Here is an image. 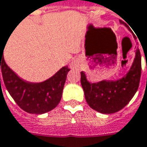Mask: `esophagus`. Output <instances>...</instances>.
I'll return each mask as SVG.
<instances>
[{"instance_id":"obj_1","label":"esophagus","mask_w":147,"mask_h":147,"mask_svg":"<svg viewBox=\"0 0 147 147\" xmlns=\"http://www.w3.org/2000/svg\"><path fill=\"white\" fill-rule=\"evenodd\" d=\"M78 65H79V61H78V60H75V61H73L71 63L70 66H71V68H76V67L78 66Z\"/></svg>"}]
</instances>
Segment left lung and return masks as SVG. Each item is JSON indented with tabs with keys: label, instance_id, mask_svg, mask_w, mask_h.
Segmentation results:
<instances>
[{
	"label": "left lung",
	"instance_id": "left-lung-1",
	"mask_svg": "<svg viewBox=\"0 0 147 147\" xmlns=\"http://www.w3.org/2000/svg\"><path fill=\"white\" fill-rule=\"evenodd\" d=\"M120 22L127 27L122 21ZM141 73L142 56L138 48L129 71L121 79L91 83L87 81L86 74L82 71L81 83L87 104L100 113L117 112L125 107L136 94L139 86Z\"/></svg>",
	"mask_w": 147,
	"mask_h": 147
}]
</instances>
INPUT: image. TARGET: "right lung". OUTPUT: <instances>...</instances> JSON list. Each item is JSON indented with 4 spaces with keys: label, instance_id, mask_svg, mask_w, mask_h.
I'll return each mask as SVG.
<instances>
[{
    "label": "right lung",
    "instance_id": "obj_1",
    "mask_svg": "<svg viewBox=\"0 0 147 147\" xmlns=\"http://www.w3.org/2000/svg\"><path fill=\"white\" fill-rule=\"evenodd\" d=\"M3 51L4 50L1 49L0 69L5 86L16 104L31 114H44L56 107L61 99L66 76L70 71L68 66H63L44 82H26L6 65Z\"/></svg>",
    "mask_w": 147,
    "mask_h": 147
}]
</instances>
